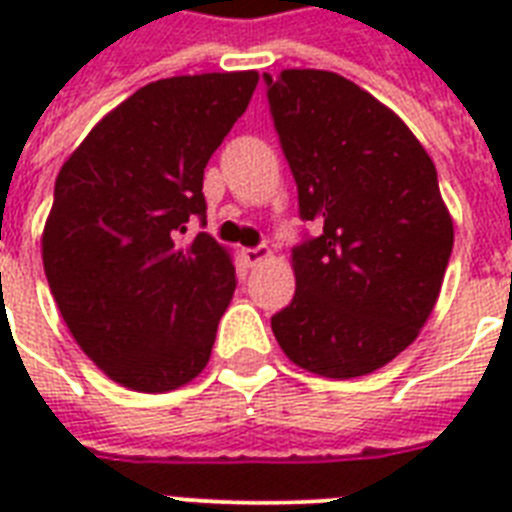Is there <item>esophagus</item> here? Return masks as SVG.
Returning <instances> with one entry per match:
<instances>
[{"label":"esophagus","instance_id":"34e87169","mask_svg":"<svg viewBox=\"0 0 512 512\" xmlns=\"http://www.w3.org/2000/svg\"><path fill=\"white\" fill-rule=\"evenodd\" d=\"M241 255H244V263H247L249 268H255V265L265 263V260H271V249H268V247H252V249H244Z\"/></svg>","mask_w":512,"mask_h":512}]
</instances>
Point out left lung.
Listing matches in <instances>:
<instances>
[{
    "label": "left lung",
    "mask_w": 512,
    "mask_h": 512,
    "mask_svg": "<svg viewBox=\"0 0 512 512\" xmlns=\"http://www.w3.org/2000/svg\"><path fill=\"white\" fill-rule=\"evenodd\" d=\"M265 82L300 217L321 228L292 249L297 289L273 335L305 372L364 377L409 348L436 308L454 244L436 164L345 76L287 68Z\"/></svg>",
    "instance_id": "obj_1"
}]
</instances>
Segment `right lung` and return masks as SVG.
<instances>
[{"instance_id":"right-lung-1","label":"right lung","mask_w":512,"mask_h":512,"mask_svg":"<svg viewBox=\"0 0 512 512\" xmlns=\"http://www.w3.org/2000/svg\"><path fill=\"white\" fill-rule=\"evenodd\" d=\"M257 71L159 79L68 156L42 233L47 284L76 345L114 382L167 393L207 366L231 303V252L209 233V156L247 111Z\"/></svg>"}]
</instances>
